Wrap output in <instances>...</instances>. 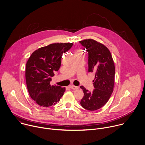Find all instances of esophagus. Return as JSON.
I'll return each instance as SVG.
<instances>
[{
  "label": "esophagus",
  "mask_w": 145,
  "mask_h": 145,
  "mask_svg": "<svg viewBox=\"0 0 145 145\" xmlns=\"http://www.w3.org/2000/svg\"><path fill=\"white\" fill-rule=\"evenodd\" d=\"M70 88L71 89H72V90H77V89H79L78 87L75 86H74V85H70Z\"/></svg>",
  "instance_id": "obj_1"
}]
</instances>
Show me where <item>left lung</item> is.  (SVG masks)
I'll use <instances>...</instances> for the list:
<instances>
[{"label":"left lung","mask_w":145,"mask_h":145,"mask_svg":"<svg viewBox=\"0 0 145 145\" xmlns=\"http://www.w3.org/2000/svg\"><path fill=\"white\" fill-rule=\"evenodd\" d=\"M89 54L88 72H94V89L89 92L83 86L84 96L80 101L85 109L95 111L103 107L108 101L114 90L115 68L110 51L104 44L87 39L79 42Z\"/></svg>","instance_id":"left-lung-1"}]
</instances>
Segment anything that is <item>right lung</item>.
I'll return each mask as SVG.
<instances>
[{"instance_id":"add662e5","label":"right lung","mask_w":145,"mask_h":145,"mask_svg":"<svg viewBox=\"0 0 145 145\" xmlns=\"http://www.w3.org/2000/svg\"><path fill=\"white\" fill-rule=\"evenodd\" d=\"M72 43H52L34 51L25 67V81L30 97L41 107H50L59 102L65 88L51 85V77L59 70L62 56L69 50Z\"/></svg>"}]
</instances>
